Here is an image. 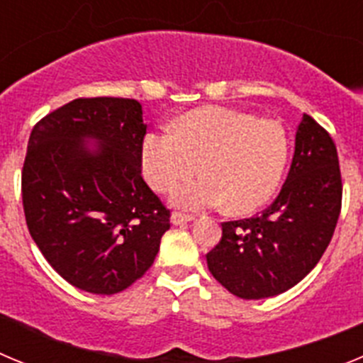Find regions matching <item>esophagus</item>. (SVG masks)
I'll return each instance as SVG.
<instances>
[{
  "label": "esophagus",
  "instance_id": "1",
  "mask_svg": "<svg viewBox=\"0 0 363 363\" xmlns=\"http://www.w3.org/2000/svg\"><path fill=\"white\" fill-rule=\"evenodd\" d=\"M192 220H194V216H192V214L178 213V211H176V213H172V216H171V221L174 223V225H182V223H187V221H192Z\"/></svg>",
  "mask_w": 363,
  "mask_h": 363
}]
</instances>
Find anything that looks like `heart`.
I'll return each mask as SVG.
<instances>
[{
    "instance_id": "heart-1",
    "label": "heart",
    "mask_w": 363,
    "mask_h": 363,
    "mask_svg": "<svg viewBox=\"0 0 363 363\" xmlns=\"http://www.w3.org/2000/svg\"><path fill=\"white\" fill-rule=\"evenodd\" d=\"M289 154L284 127L227 107H201L172 125V133L147 134L142 169L147 184L169 192L196 174V182L174 192L176 203L189 209L225 201L234 214H249L277 192Z\"/></svg>"
}]
</instances>
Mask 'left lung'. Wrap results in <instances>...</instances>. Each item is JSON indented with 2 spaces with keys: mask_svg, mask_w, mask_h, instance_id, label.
<instances>
[{
  "mask_svg": "<svg viewBox=\"0 0 363 363\" xmlns=\"http://www.w3.org/2000/svg\"><path fill=\"white\" fill-rule=\"evenodd\" d=\"M340 209L336 145L322 125L303 114L280 194L262 214L221 223L220 242L207 252L211 274L245 300L285 293L320 262Z\"/></svg>",
  "mask_w": 363,
  "mask_h": 363,
  "instance_id": "left-lung-1",
  "label": "left lung"
}]
</instances>
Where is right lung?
<instances>
[{
	"label": "right lung",
	"mask_w": 363,
	"mask_h": 363,
	"mask_svg": "<svg viewBox=\"0 0 363 363\" xmlns=\"http://www.w3.org/2000/svg\"><path fill=\"white\" fill-rule=\"evenodd\" d=\"M147 134L129 98H78L41 118L21 171L25 220L41 255L70 285L116 294L145 274L171 227L142 178ZM85 139L100 147L86 150Z\"/></svg>",
	"instance_id": "right-lung-1"
}]
</instances>
